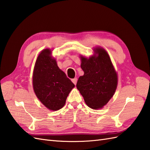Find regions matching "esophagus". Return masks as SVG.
<instances>
[{
  "mask_svg": "<svg viewBox=\"0 0 150 150\" xmlns=\"http://www.w3.org/2000/svg\"><path fill=\"white\" fill-rule=\"evenodd\" d=\"M77 81H78V79L76 78H75L74 79H72V81L73 83L74 84V85H76V83H77Z\"/></svg>",
  "mask_w": 150,
  "mask_h": 150,
  "instance_id": "1",
  "label": "esophagus"
}]
</instances>
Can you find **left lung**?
I'll list each match as a JSON object with an SVG mask.
<instances>
[{"mask_svg": "<svg viewBox=\"0 0 150 150\" xmlns=\"http://www.w3.org/2000/svg\"><path fill=\"white\" fill-rule=\"evenodd\" d=\"M88 58L81 56L84 75L79 78L76 87L88 106L93 109L103 108L114 95L118 76L111 58L104 49L97 47Z\"/></svg>", "mask_w": 150, "mask_h": 150, "instance_id": "obj_1", "label": "left lung"}]
</instances>
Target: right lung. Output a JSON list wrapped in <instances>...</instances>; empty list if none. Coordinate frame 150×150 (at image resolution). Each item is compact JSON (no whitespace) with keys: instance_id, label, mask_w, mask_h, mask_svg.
Instances as JSON below:
<instances>
[{"instance_id":"1","label":"right lung","mask_w":150,"mask_h":150,"mask_svg":"<svg viewBox=\"0 0 150 150\" xmlns=\"http://www.w3.org/2000/svg\"><path fill=\"white\" fill-rule=\"evenodd\" d=\"M34 92L39 100L52 111L64 107L74 85L58 67L52 51L45 49L35 62L32 77Z\"/></svg>"}]
</instances>
